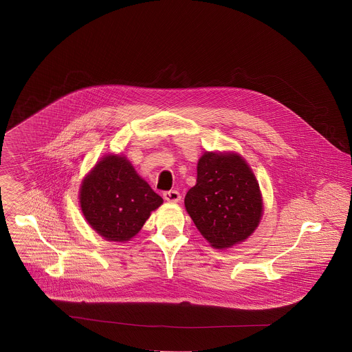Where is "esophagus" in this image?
Masks as SVG:
<instances>
[{
	"instance_id": "34e87169",
	"label": "esophagus",
	"mask_w": 352,
	"mask_h": 352,
	"mask_svg": "<svg viewBox=\"0 0 352 352\" xmlns=\"http://www.w3.org/2000/svg\"><path fill=\"white\" fill-rule=\"evenodd\" d=\"M164 199L166 201H170V203H176V201H179L182 199V197H180L179 191L170 190V191H165V192H164Z\"/></svg>"
}]
</instances>
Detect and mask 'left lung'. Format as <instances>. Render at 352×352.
Returning <instances> with one entry per match:
<instances>
[{
    "instance_id": "left-lung-1",
    "label": "left lung",
    "mask_w": 352,
    "mask_h": 352,
    "mask_svg": "<svg viewBox=\"0 0 352 352\" xmlns=\"http://www.w3.org/2000/svg\"><path fill=\"white\" fill-rule=\"evenodd\" d=\"M184 204L201 236L217 250L247 240L263 215L258 183L237 153L206 151Z\"/></svg>"
}]
</instances>
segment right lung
<instances>
[{"label":"right lung","instance_id":"obj_1","mask_svg":"<svg viewBox=\"0 0 352 352\" xmlns=\"http://www.w3.org/2000/svg\"><path fill=\"white\" fill-rule=\"evenodd\" d=\"M162 204L151 186L123 155L108 154L84 177L81 211L91 228L108 241L133 239Z\"/></svg>","mask_w":352,"mask_h":352}]
</instances>
